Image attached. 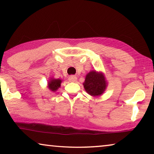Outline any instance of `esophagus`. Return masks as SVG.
Returning <instances> with one entry per match:
<instances>
[{
    "mask_svg": "<svg viewBox=\"0 0 154 154\" xmlns=\"http://www.w3.org/2000/svg\"><path fill=\"white\" fill-rule=\"evenodd\" d=\"M77 77L76 76H74V75H71V76H70L69 77V82H76L77 81Z\"/></svg>",
    "mask_w": 154,
    "mask_h": 154,
    "instance_id": "34e87169",
    "label": "esophagus"
}]
</instances>
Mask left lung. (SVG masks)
Listing matches in <instances>:
<instances>
[{"label":"left lung","mask_w":154,"mask_h":154,"mask_svg":"<svg viewBox=\"0 0 154 154\" xmlns=\"http://www.w3.org/2000/svg\"><path fill=\"white\" fill-rule=\"evenodd\" d=\"M83 87L91 96H100L106 89V83L104 75L96 71H91L85 77Z\"/></svg>","instance_id":"8db88e82"}]
</instances>
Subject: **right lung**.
Returning a JSON list of instances; mask_svg holds the SVG:
<instances>
[{"label":"right lung","mask_w":154,"mask_h":154,"mask_svg":"<svg viewBox=\"0 0 154 154\" xmlns=\"http://www.w3.org/2000/svg\"><path fill=\"white\" fill-rule=\"evenodd\" d=\"M62 82V81L60 79H51L50 82H49V88L50 89L51 91H56V90L58 89V88L60 86V83Z\"/></svg>","instance_id":"1"}]
</instances>
